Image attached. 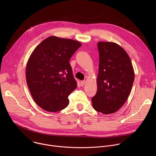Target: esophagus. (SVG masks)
I'll return each instance as SVG.
<instances>
[{"label":"esophagus","instance_id":"obj_1","mask_svg":"<svg viewBox=\"0 0 156 156\" xmlns=\"http://www.w3.org/2000/svg\"><path fill=\"white\" fill-rule=\"evenodd\" d=\"M85 83H86V81H85V80H83V81H81V85L82 86H83L85 84Z\"/></svg>","mask_w":156,"mask_h":156}]
</instances>
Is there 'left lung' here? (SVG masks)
Segmentation results:
<instances>
[{
  "label": "left lung",
  "mask_w": 156,
  "mask_h": 156,
  "mask_svg": "<svg viewBox=\"0 0 156 156\" xmlns=\"http://www.w3.org/2000/svg\"><path fill=\"white\" fill-rule=\"evenodd\" d=\"M96 94L91 99L94 109L104 114L116 112L126 101L135 79L127 52L117 43L100 41Z\"/></svg>",
  "instance_id": "left-lung-1"
}]
</instances>
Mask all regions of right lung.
Wrapping results in <instances>:
<instances>
[{"instance_id": "1", "label": "right lung", "mask_w": 156, "mask_h": 156, "mask_svg": "<svg viewBox=\"0 0 156 156\" xmlns=\"http://www.w3.org/2000/svg\"><path fill=\"white\" fill-rule=\"evenodd\" d=\"M81 46L79 41L52 36L31 53L27 82L34 101L42 109L55 112L68 106V97L77 87L69 61Z\"/></svg>"}]
</instances>
